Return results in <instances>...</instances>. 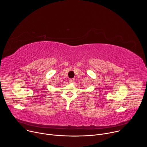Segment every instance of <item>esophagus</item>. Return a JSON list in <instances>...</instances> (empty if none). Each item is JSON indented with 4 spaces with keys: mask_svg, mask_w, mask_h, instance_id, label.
<instances>
[{
    "mask_svg": "<svg viewBox=\"0 0 147 147\" xmlns=\"http://www.w3.org/2000/svg\"><path fill=\"white\" fill-rule=\"evenodd\" d=\"M69 82L70 83H73V82H74V78L70 79V80H69Z\"/></svg>",
    "mask_w": 147,
    "mask_h": 147,
    "instance_id": "34e87169",
    "label": "esophagus"
}]
</instances>
